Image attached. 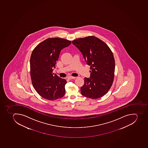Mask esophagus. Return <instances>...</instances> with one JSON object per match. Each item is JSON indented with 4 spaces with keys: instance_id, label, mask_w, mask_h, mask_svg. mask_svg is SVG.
I'll return each mask as SVG.
<instances>
[{
    "instance_id": "1",
    "label": "esophagus",
    "mask_w": 148,
    "mask_h": 148,
    "mask_svg": "<svg viewBox=\"0 0 148 148\" xmlns=\"http://www.w3.org/2000/svg\"><path fill=\"white\" fill-rule=\"evenodd\" d=\"M67 78H68V79H74L76 78V77L70 76H69V77H67Z\"/></svg>"
}]
</instances>
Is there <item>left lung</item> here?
Instances as JSON below:
<instances>
[{
  "label": "left lung",
  "instance_id": "1",
  "mask_svg": "<svg viewBox=\"0 0 148 148\" xmlns=\"http://www.w3.org/2000/svg\"><path fill=\"white\" fill-rule=\"evenodd\" d=\"M72 44L83 55L87 65L90 66V78H84L81 94L91 99L104 96L111 88L114 76L115 60L106 44L94 36L77 39Z\"/></svg>",
  "mask_w": 148,
  "mask_h": 148
}]
</instances>
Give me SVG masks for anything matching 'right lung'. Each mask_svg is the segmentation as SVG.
Masks as SVG:
<instances>
[{
    "label": "right lung",
    "mask_w": 148,
    "mask_h": 148,
    "mask_svg": "<svg viewBox=\"0 0 148 148\" xmlns=\"http://www.w3.org/2000/svg\"><path fill=\"white\" fill-rule=\"evenodd\" d=\"M71 41L60 38H50L37 45L30 60V75L34 88L46 99L54 100L65 94L66 79L53 73L60 52L71 45Z\"/></svg>",
    "instance_id": "1"
}]
</instances>
